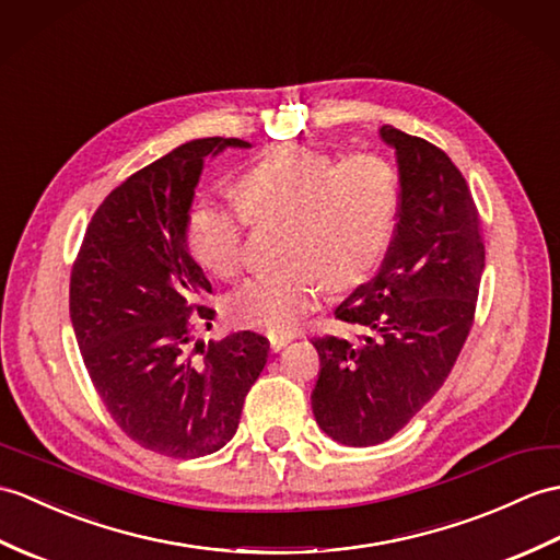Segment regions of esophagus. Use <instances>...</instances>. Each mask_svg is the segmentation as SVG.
I'll use <instances>...</instances> for the list:
<instances>
[{
  "instance_id": "34e87169",
  "label": "esophagus",
  "mask_w": 560,
  "mask_h": 560,
  "mask_svg": "<svg viewBox=\"0 0 560 560\" xmlns=\"http://www.w3.org/2000/svg\"><path fill=\"white\" fill-rule=\"evenodd\" d=\"M291 339H293L291 334H271L269 336V346H271V350H281L283 346L291 343Z\"/></svg>"
}]
</instances>
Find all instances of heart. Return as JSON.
<instances>
[{
  "label": "heart",
  "instance_id": "heart-1",
  "mask_svg": "<svg viewBox=\"0 0 560 560\" xmlns=\"http://www.w3.org/2000/svg\"><path fill=\"white\" fill-rule=\"evenodd\" d=\"M238 211L219 202L195 207L188 248L202 269L231 279L243 265L245 222L283 219L279 269L259 271L229 295L233 322L269 334L298 327L324 283L348 289L380 265L398 212L394 166L376 154H331L301 142L279 145L231 186Z\"/></svg>",
  "mask_w": 560,
  "mask_h": 560
}]
</instances>
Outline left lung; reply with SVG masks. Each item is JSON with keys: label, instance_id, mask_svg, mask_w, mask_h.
I'll list each match as a JSON object with an SVG mask.
<instances>
[{"label": "left lung", "instance_id": "8db88e82", "mask_svg": "<svg viewBox=\"0 0 560 560\" xmlns=\"http://www.w3.org/2000/svg\"><path fill=\"white\" fill-rule=\"evenodd\" d=\"M396 150L398 224L382 269L336 307L350 336H319L312 412L346 446L400 432L446 382L472 329L485 241L467 180L424 138L380 131Z\"/></svg>", "mask_w": 560, "mask_h": 560}]
</instances>
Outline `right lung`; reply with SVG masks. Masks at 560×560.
Returning <instances> with one entry per match:
<instances>
[{"label": "right lung", "mask_w": 560, "mask_h": 560, "mask_svg": "<svg viewBox=\"0 0 560 560\" xmlns=\"http://www.w3.org/2000/svg\"><path fill=\"white\" fill-rule=\"evenodd\" d=\"M224 148L250 142L190 140L128 176L90 219L71 269V324L97 396L128 439L168 458L226 446L269 350L255 331L190 348L214 310L186 245L188 210L205 158Z\"/></svg>", "instance_id": "obj_1"}]
</instances>
